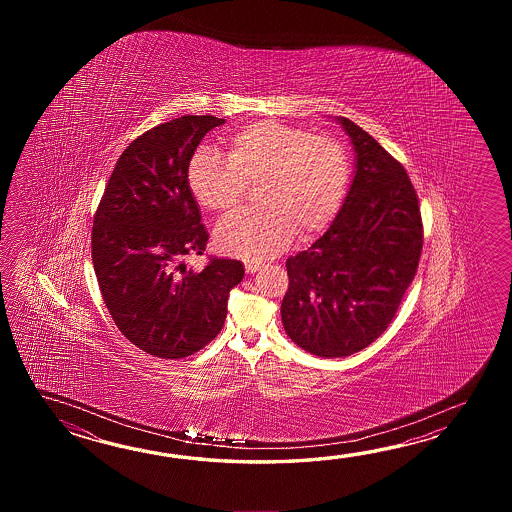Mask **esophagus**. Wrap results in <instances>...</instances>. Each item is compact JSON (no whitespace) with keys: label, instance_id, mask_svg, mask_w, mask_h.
I'll return each mask as SVG.
<instances>
[{"label":"esophagus","instance_id":"34e87169","mask_svg":"<svg viewBox=\"0 0 512 512\" xmlns=\"http://www.w3.org/2000/svg\"><path fill=\"white\" fill-rule=\"evenodd\" d=\"M260 269L261 263H258V261H247V263H245V271L249 272V274L260 271Z\"/></svg>","mask_w":512,"mask_h":512}]
</instances>
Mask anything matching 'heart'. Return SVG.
Segmentation results:
<instances>
[{
	"instance_id": "heart-1",
	"label": "heart",
	"mask_w": 512,
	"mask_h": 512,
	"mask_svg": "<svg viewBox=\"0 0 512 512\" xmlns=\"http://www.w3.org/2000/svg\"><path fill=\"white\" fill-rule=\"evenodd\" d=\"M351 183V157L331 135L260 120L236 131L227 159L210 148L194 153L188 185L207 210L227 212L258 185L260 208L238 212L216 227L221 251L265 260L285 251L296 229L311 238L335 219Z\"/></svg>"
}]
</instances>
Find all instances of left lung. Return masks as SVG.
Returning <instances> with one entry per match:
<instances>
[{
	"instance_id": "8db88e82",
	"label": "left lung",
	"mask_w": 512,
	"mask_h": 512,
	"mask_svg": "<svg viewBox=\"0 0 512 512\" xmlns=\"http://www.w3.org/2000/svg\"><path fill=\"white\" fill-rule=\"evenodd\" d=\"M357 153L355 177L326 234L291 256L282 322L296 346L326 359L368 348L414 282L423 221L403 164L368 131L338 117Z\"/></svg>"
}]
</instances>
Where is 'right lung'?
I'll return each instance as SVG.
<instances>
[{"mask_svg": "<svg viewBox=\"0 0 512 512\" xmlns=\"http://www.w3.org/2000/svg\"><path fill=\"white\" fill-rule=\"evenodd\" d=\"M225 120L185 115L139 135L122 152L98 203L91 256L98 287L120 333L159 359H183L218 337L241 261L203 254L208 232L188 185V166L208 131Z\"/></svg>", "mask_w": 512, "mask_h": 512, "instance_id": "add662e5", "label": "right lung"}]
</instances>
